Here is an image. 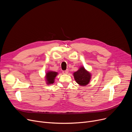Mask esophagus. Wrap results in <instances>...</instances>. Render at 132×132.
I'll return each instance as SVG.
<instances>
[{"label": "esophagus", "instance_id": "esophagus-1", "mask_svg": "<svg viewBox=\"0 0 132 132\" xmlns=\"http://www.w3.org/2000/svg\"><path fill=\"white\" fill-rule=\"evenodd\" d=\"M68 73V70H66V71H62V73L64 74H67Z\"/></svg>", "mask_w": 132, "mask_h": 132}]
</instances>
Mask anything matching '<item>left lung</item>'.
I'll return each mask as SVG.
<instances>
[{"instance_id": "1", "label": "left lung", "mask_w": 132, "mask_h": 132, "mask_svg": "<svg viewBox=\"0 0 132 132\" xmlns=\"http://www.w3.org/2000/svg\"><path fill=\"white\" fill-rule=\"evenodd\" d=\"M73 76L77 84L82 86L89 84L92 78L91 73L87 71L84 66H81L77 72H75Z\"/></svg>"}]
</instances>
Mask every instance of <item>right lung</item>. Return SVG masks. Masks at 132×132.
I'll list each match as a JSON object with an SVG mask.
<instances>
[{"mask_svg": "<svg viewBox=\"0 0 132 132\" xmlns=\"http://www.w3.org/2000/svg\"><path fill=\"white\" fill-rule=\"evenodd\" d=\"M58 72H54L52 71H47L45 74V81L47 85L53 84L54 82V80L55 77L58 75Z\"/></svg>", "mask_w": 132, "mask_h": 132, "instance_id": "1", "label": "right lung"}]
</instances>
